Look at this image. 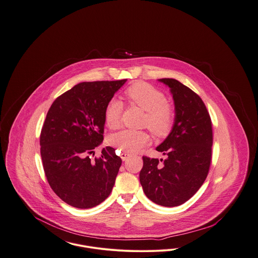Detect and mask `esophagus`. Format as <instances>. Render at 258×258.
Returning a JSON list of instances; mask_svg holds the SVG:
<instances>
[{
    "mask_svg": "<svg viewBox=\"0 0 258 258\" xmlns=\"http://www.w3.org/2000/svg\"><path fill=\"white\" fill-rule=\"evenodd\" d=\"M121 159L123 160H127L130 157H131V155L128 154V153H125V152H123V153H121Z\"/></svg>",
    "mask_w": 258,
    "mask_h": 258,
    "instance_id": "obj_1",
    "label": "esophagus"
}]
</instances>
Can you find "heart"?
<instances>
[{"instance_id": "heart-1", "label": "heart", "mask_w": 258, "mask_h": 258, "mask_svg": "<svg viewBox=\"0 0 258 258\" xmlns=\"http://www.w3.org/2000/svg\"><path fill=\"white\" fill-rule=\"evenodd\" d=\"M124 96L132 103L147 112L144 124L154 135L164 136L171 131L175 111L160 90L145 82H137L125 90ZM122 110L123 105L117 99H112L107 104L104 121L108 127L114 130L120 125ZM149 141L150 137L145 132L130 130H123L108 137L111 146L126 153L139 151L146 146Z\"/></svg>"}]
</instances>
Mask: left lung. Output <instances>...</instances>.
I'll list each match as a JSON object with an SVG mask.
<instances>
[{
	"label": "left lung",
	"mask_w": 258,
	"mask_h": 258,
	"mask_svg": "<svg viewBox=\"0 0 258 258\" xmlns=\"http://www.w3.org/2000/svg\"><path fill=\"white\" fill-rule=\"evenodd\" d=\"M159 81L170 88L175 122L171 133L157 147L164 160L143 157L139 174L146 197L156 204L175 207L197 194L208 175L212 160L213 130L201 98L173 78Z\"/></svg>",
	"instance_id": "left-lung-1"
}]
</instances>
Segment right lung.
<instances>
[{
    "label": "right lung",
    "mask_w": 258,
    "mask_h": 258,
    "mask_svg": "<svg viewBox=\"0 0 258 258\" xmlns=\"http://www.w3.org/2000/svg\"><path fill=\"white\" fill-rule=\"evenodd\" d=\"M126 79L82 82L56 98L40 133V155L53 191L67 204L93 208L109 197L122 160L115 149L103 148L104 112Z\"/></svg>",
    "instance_id": "add662e5"
}]
</instances>
